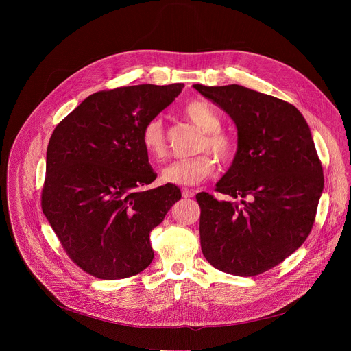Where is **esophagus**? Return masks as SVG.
<instances>
[{
    "label": "esophagus",
    "mask_w": 351,
    "mask_h": 351,
    "mask_svg": "<svg viewBox=\"0 0 351 351\" xmlns=\"http://www.w3.org/2000/svg\"><path fill=\"white\" fill-rule=\"evenodd\" d=\"M182 195L184 198H193L194 197V191L190 189H182Z\"/></svg>",
    "instance_id": "1"
}]
</instances>
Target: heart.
Listing matches in <instances>:
<instances>
[{
  "mask_svg": "<svg viewBox=\"0 0 351 351\" xmlns=\"http://www.w3.org/2000/svg\"><path fill=\"white\" fill-rule=\"evenodd\" d=\"M183 111L197 128L204 132L198 144V152H211L223 164L232 161L236 144L228 133L221 130V118L217 111L203 99H193L184 106ZM140 140L149 158L161 160L165 157L167 138L161 118H153L144 123ZM215 168V158L210 153H203L171 162L162 171V182L176 186H195L208 179Z\"/></svg>",
  "mask_w": 351,
  "mask_h": 351,
  "instance_id": "obj_1",
  "label": "heart"
}]
</instances>
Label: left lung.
I'll return each mask as SVG.
<instances>
[{"instance_id":"1","label":"left lung","mask_w":351,"mask_h":351,"mask_svg":"<svg viewBox=\"0 0 351 351\" xmlns=\"http://www.w3.org/2000/svg\"><path fill=\"white\" fill-rule=\"evenodd\" d=\"M193 87L237 128L234 160L215 190L241 199L195 195L203 254L222 272L260 275L293 254L313 229L324 171L310 128L276 97L239 84Z\"/></svg>"}]
</instances>
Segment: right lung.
Returning <instances> with one entry per match:
<instances>
[{
	"label": "right lung",
	"mask_w": 351,
	"mask_h": 351,
	"mask_svg": "<svg viewBox=\"0 0 351 351\" xmlns=\"http://www.w3.org/2000/svg\"><path fill=\"white\" fill-rule=\"evenodd\" d=\"M184 84H138L88 95L54 129L47 147L41 208L69 258L99 279H123L154 258L149 232L182 194L147 190L157 173L140 134Z\"/></svg>",
	"instance_id": "add662e5"
}]
</instances>
